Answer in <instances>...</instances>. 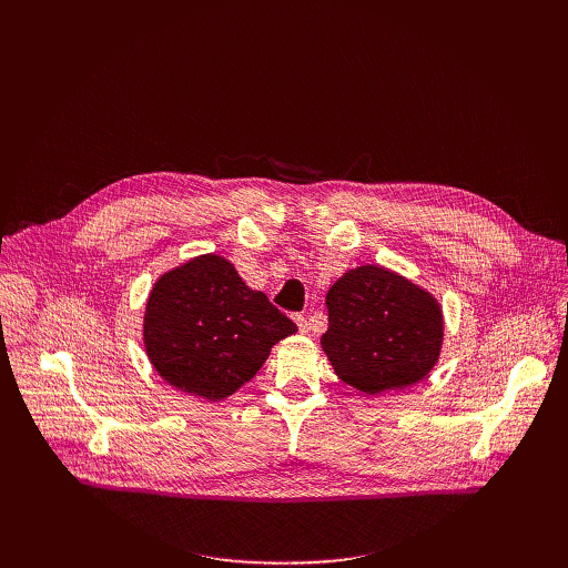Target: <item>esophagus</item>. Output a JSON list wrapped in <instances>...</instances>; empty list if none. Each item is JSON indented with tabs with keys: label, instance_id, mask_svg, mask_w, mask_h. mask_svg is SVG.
<instances>
[{
	"label": "esophagus",
	"instance_id": "obj_1",
	"mask_svg": "<svg viewBox=\"0 0 568 568\" xmlns=\"http://www.w3.org/2000/svg\"><path fill=\"white\" fill-rule=\"evenodd\" d=\"M296 326L301 328V333H310V331L316 333V328L312 326V323H310L305 316H301V314H296Z\"/></svg>",
	"mask_w": 568,
	"mask_h": 568
}]
</instances>
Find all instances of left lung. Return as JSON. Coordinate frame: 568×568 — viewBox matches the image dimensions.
Returning a JSON list of instances; mask_svg holds the SVG:
<instances>
[{
  "label": "left lung",
  "mask_w": 568,
  "mask_h": 568,
  "mask_svg": "<svg viewBox=\"0 0 568 568\" xmlns=\"http://www.w3.org/2000/svg\"><path fill=\"white\" fill-rule=\"evenodd\" d=\"M321 348L337 377L377 395L425 379L438 364L445 318L438 298L382 265L348 270L326 296Z\"/></svg>",
  "instance_id": "1"
}]
</instances>
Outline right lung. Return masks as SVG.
I'll use <instances>...</instances> for the list:
<instances>
[{
	"mask_svg": "<svg viewBox=\"0 0 568 568\" xmlns=\"http://www.w3.org/2000/svg\"><path fill=\"white\" fill-rule=\"evenodd\" d=\"M294 333V321L217 254L164 272L145 301L143 346L150 364L178 390L209 402L250 382L272 346Z\"/></svg>",
	"mask_w": 568,
	"mask_h": 568,
	"instance_id": "right-lung-1",
	"label": "right lung"
}]
</instances>
